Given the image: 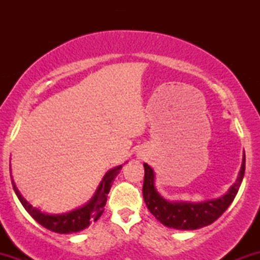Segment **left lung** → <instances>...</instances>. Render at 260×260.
Here are the masks:
<instances>
[{
	"instance_id": "left-lung-1",
	"label": "left lung",
	"mask_w": 260,
	"mask_h": 260,
	"mask_svg": "<svg viewBox=\"0 0 260 260\" xmlns=\"http://www.w3.org/2000/svg\"><path fill=\"white\" fill-rule=\"evenodd\" d=\"M244 170H246V156L243 159L237 180L229 188L225 194L216 199L204 202H184L169 201L156 190L155 187L154 170L144 164V183H143V198L150 213L162 225L176 230H197L210 225L222 215L223 211L234 202L241 183H242Z\"/></svg>"
}]
</instances>
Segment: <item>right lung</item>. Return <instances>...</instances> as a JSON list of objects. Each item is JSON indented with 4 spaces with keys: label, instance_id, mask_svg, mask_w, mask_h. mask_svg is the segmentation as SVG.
Masks as SVG:
<instances>
[{
    "label": "right lung",
    "instance_id": "right-lung-1",
    "mask_svg": "<svg viewBox=\"0 0 260 260\" xmlns=\"http://www.w3.org/2000/svg\"><path fill=\"white\" fill-rule=\"evenodd\" d=\"M122 165L117 168L111 169L110 171L106 172L104 176L103 181L100 182L99 187L95 190L94 196L83 207L74 209L72 211L63 214H49L45 211L39 210L38 208H34L26 199L20 194L18 188L14 183L13 178H12V184H13V189L22 203L24 209L30 214V216L35 221H38L45 229L50 230V231L56 232V234H73V232H79L83 230L89 228V225L92 221H96L104 213V207H105L107 201V194H109L110 189H111L112 182L116 178V176L120 174ZM11 170V166H10Z\"/></svg>",
    "mask_w": 260,
    "mask_h": 260
}]
</instances>
